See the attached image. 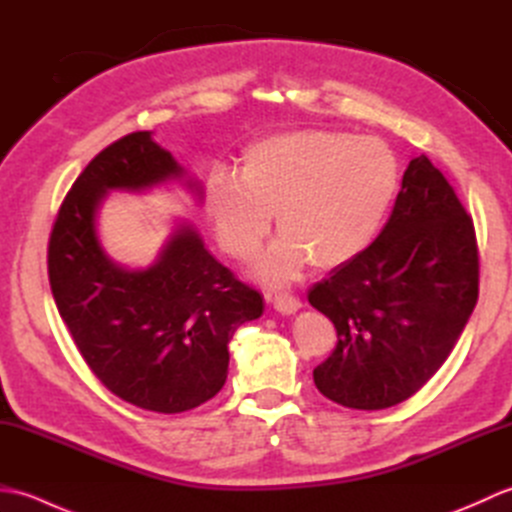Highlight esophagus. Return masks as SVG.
<instances>
[{
    "instance_id": "esophagus-1",
    "label": "esophagus",
    "mask_w": 512,
    "mask_h": 512,
    "mask_svg": "<svg viewBox=\"0 0 512 512\" xmlns=\"http://www.w3.org/2000/svg\"><path fill=\"white\" fill-rule=\"evenodd\" d=\"M275 310L281 314H295L297 310H301V301L292 295H286V292H279V295L273 297Z\"/></svg>"
}]
</instances>
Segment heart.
<instances>
[{
    "instance_id": "1",
    "label": "heart",
    "mask_w": 512,
    "mask_h": 512,
    "mask_svg": "<svg viewBox=\"0 0 512 512\" xmlns=\"http://www.w3.org/2000/svg\"><path fill=\"white\" fill-rule=\"evenodd\" d=\"M400 167L374 136L299 129L250 145L239 176L215 169L204 184V209L226 255L248 262L277 213L281 237L255 275L281 286L310 262L339 268L363 253L396 198Z\"/></svg>"
}]
</instances>
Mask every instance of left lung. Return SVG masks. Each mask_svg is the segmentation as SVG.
Masks as SVG:
<instances>
[{"label":"left lung","instance_id":"obj_1","mask_svg":"<svg viewBox=\"0 0 512 512\" xmlns=\"http://www.w3.org/2000/svg\"><path fill=\"white\" fill-rule=\"evenodd\" d=\"M477 281L471 215L427 156L413 158L380 235L308 292L339 336L312 372L314 385L350 409L407 400L453 352L477 303Z\"/></svg>","mask_w":512,"mask_h":512}]
</instances>
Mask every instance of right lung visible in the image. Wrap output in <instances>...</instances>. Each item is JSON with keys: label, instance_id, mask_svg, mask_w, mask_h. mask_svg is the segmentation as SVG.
<instances>
[{"label": "right lung", "instance_id": "obj_1", "mask_svg": "<svg viewBox=\"0 0 512 512\" xmlns=\"http://www.w3.org/2000/svg\"><path fill=\"white\" fill-rule=\"evenodd\" d=\"M182 182L202 200L200 182L151 132L103 149L59 209L48 244L54 303L76 350L101 383L125 402L180 413L226 383L228 341L259 319L264 297L204 248L180 220L147 268H125L105 253L96 217L112 191H149Z\"/></svg>", "mask_w": 512, "mask_h": 512}]
</instances>
